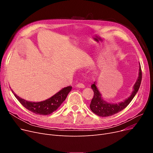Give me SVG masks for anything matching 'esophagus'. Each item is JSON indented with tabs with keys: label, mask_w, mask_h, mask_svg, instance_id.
Instances as JSON below:
<instances>
[{
	"label": "esophagus",
	"mask_w": 153,
	"mask_h": 153,
	"mask_svg": "<svg viewBox=\"0 0 153 153\" xmlns=\"http://www.w3.org/2000/svg\"><path fill=\"white\" fill-rule=\"evenodd\" d=\"M76 86L77 87V88H85V85L83 83H77Z\"/></svg>",
	"instance_id": "obj_1"
}]
</instances>
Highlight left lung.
I'll list each match as a JSON object with an SVG mask.
<instances>
[{
  "label": "left lung",
  "mask_w": 153,
  "mask_h": 153,
  "mask_svg": "<svg viewBox=\"0 0 153 153\" xmlns=\"http://www.w3.org/2000/svg\"><path fill=\"white\" fill-rule=\"evenodd\" d=\"M142 79V71L141 66H140L139 75L138 78L133 86V91L131 94V96L128 97L123 102L119 103H109L106 102L105 101L101 98V94L99 91L98 89L96 86V83L94 82L91 85V87L94 92V95L91 100V103L90 105L91 110L94 113L101 117H107V116H112L116 113L121 111L129 104L131 101H132L136 94L137 93L138 90L140 88Z\"/></svg>",
  "instance_id": "obj_1"
}]
</instances>
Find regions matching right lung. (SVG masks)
I'll list each match as a JSON object with an SVG mask.
<instances>
[{"instance_id": "1", "label": "right lung", "mask_w": 153, "mask_h": 153, "mask_svg": "<svg viewBox=\"0 0 153 153\" xmlns=\"http://www.w3.org/2000/svg\"><path fill=\"white\" fill-rule=\"evenodd\" d=\"M71 86L65 87L60 91L56 93L51 98L40 102H31L24 99L21 98L12 90L14 96L18 100L19 102L28 110L37 114L48 115L56 111L60 107L62 103L66 99L68 94L71 90Z\"/></svg>"}]
</instances>
